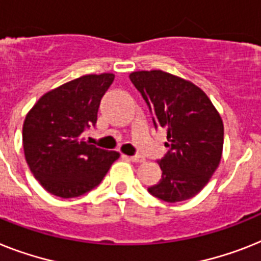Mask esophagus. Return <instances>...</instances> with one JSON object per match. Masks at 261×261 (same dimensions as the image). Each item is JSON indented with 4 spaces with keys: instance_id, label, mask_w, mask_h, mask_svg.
Here are the masks:
<instances>
[{
    "instance_id": "obj_1",
    "label": "esophagus",
    "mask_w": 261,
    "mask_h": 261,
    "mask_svg": "<svg viewBox=\"0 0 261 261\" xmlns=\"http://www.w3.org/2000/svg\"><path fill=\"white\" fill-rule=\"evenodd\" d=\"M130 161L135 162V163H142V162H144V158L142 155H133V156H130Z\"/></svg>"
}]
</instances>
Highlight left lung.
Listing matches in <instances>:
<instances>
[{
	"label": "left lung",
	"mask_w": 261,
	"mask_h": 261,
	"mask_svg": "<svg viewBox=\"0 0 261 261\" xmlns=\"http://www.w3.org/2000/svg\"><path fill=\"white\" fill-rule=\"evenodd\" d=\"M130 80L147 103L155 128L167 131L168 151L158 161L162 179L148 192L168 203L191 199L220 163L222 118L204 91L179 76L151 70L131 73Z\"/></svg>",
	"instance_id": "obj_1"
}]
</instances>
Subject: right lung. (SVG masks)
<instances>
[{"mask_svg": "<svg viewBox=\"0 0 261 261\" xmlns=\"http://www.w3.org/2000/svg\"><path fill=\"white\" fill-rule=\"evenodd\" d=\"M114 74H90L65 83L39 98L26 115L23 151L34 178L46 191L76 198L99 185L119 158L85 141L97 124L100 99Z\"/></svg>", "mask_w": 261, "mask_h": 261, "instance_id": "right-lung-1", "label": "right lung"}]
</instances>
